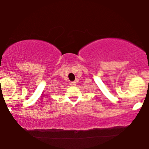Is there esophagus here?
Masks as SVG:
<instances>
[{"label": "esophagus", "instance_id": "1", "mask_svg": "<svg viewBox=\"0 0 149 149\" xmlns=\"http://www.w3.org/2000/svg\"><path fill=\"white\" fill-rule=\"evenodd\" d=\"M70 86H75V85H76V82H75V81L70 82Z\"/></svg>", "mask_w": 149, "mask_h": 149}]
</instances>
